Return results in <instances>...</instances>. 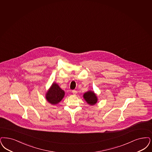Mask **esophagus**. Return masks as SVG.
Returning a JSON list of instances; mask_svg holds the SVG:
<instances>
[{
    "label": "esophagus",
    "mask_w": 152,
    "mask_h": 152,
    "mask_svg": "<svg viewBox=\"0 0 152 152\" xmlns=\"http://www.w3.org/2000/svg\"><path fill=\"white\" fill-rule=\"evenodd\" d=\"M72 92V93H73V94H74V95H76L77 94V91H75V90H73Z\"/></svg>",
    "instance_id": "34e87169"
}]
</instances>
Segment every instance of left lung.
Wrapping results in <instances>:
<instances>
[{
	"mask_svg": "<svg viewBox=\"0 0 152 152\" xmlns=\"http://www.w3.org/2000/svg\"><path fill=\"white\" fill-rule=\"evenodd\" d=\"M83 98L86 103L91 106H93L97 102V96L96 94L92 91L85 92L83 95Z\"/></svg>",
	"mask_w": 152,
	"mask_h": 152,
	"instance_id": "1",
	"label": "left lung"
}]
</instances>
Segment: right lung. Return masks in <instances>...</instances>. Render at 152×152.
I'll use <instances>...</instances> for the list:
<instances>
[{"instance_id":"right-lung-1","label":"right lung","mask_w":152,"mask_h":152,"mask_svg":"<svg viewBox=\"0 0 152 152\" xmlns=\"http://www.w3.org/2000/svg\"><path fill=\"white\" fill-rule=\"evenodd\" d=\"M65 92L56 83H53L46 93V101L53 105L57 104L64 97Z\"/></svg>"}]
</instances>
